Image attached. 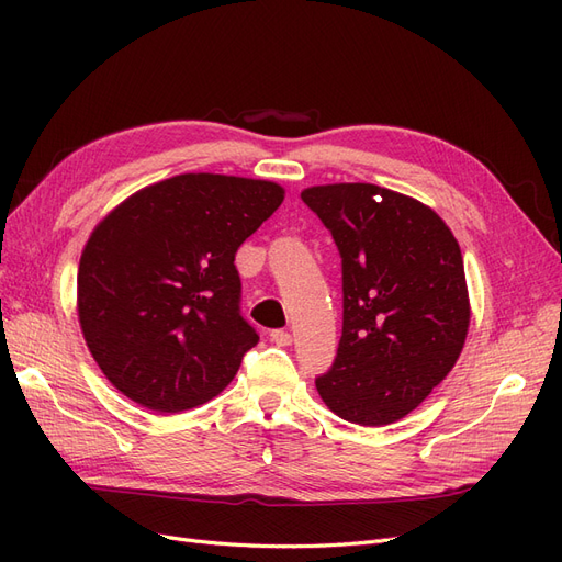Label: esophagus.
Wrapping results in <instances>:
<instances>
[{
  "label": "esophagus",
  "mask_w": 562,
  "mask_h": 562,
  "mask_svg": "<svg viewBox=\"0 0 562 562\" xmlns=\"http://www.w3.org/2000/svg\"><path fill=\"white\" fill-rule=\"evenodd\" d=\"M269 339H271V342H274L277 347H288V345L293 342V335L288 333V330H271V333H269Z\"/></svg>",
  "instance_id": "34e87169"
}]
</instances>
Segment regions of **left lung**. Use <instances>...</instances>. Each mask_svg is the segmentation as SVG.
I'll list each match as a JSON object with an SVG mask.
<instances>
[{"label": "left lung", "instance_id": "1", "mask_svg": "<svg viewBox=\"0 0 562 562\" xmlns=\"http://www.w3.org/2000/svg\"><path fill=\"white\" fill-rule=\"evenodd\" d=\"M302 199L342 255L345 318L316 380L330 411L361 427L411 415L464 349L471 302L462 250L434 209L370 182L314 184Z\"/></svg>", "mask_w": 562, "mask_h": 562}]
</instances>
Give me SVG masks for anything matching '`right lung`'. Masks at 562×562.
Masks as SVG:
<instances>
[{"label":"right lung","instance_id":"add662e5","mask_svg":"<svg viewBox=\"0 0 562 562\" xmlns=\"http://www.w3.org/2000/svg\"><path fill=\"white\" fill-rule=\"evenodd\" d=\"M283 196L271 180L182 173L100 220L81 250L77 316L116 391L173 415L234 380L260 339L239 314L234 255Z\"/></svg>","mask_w":562,"mask_h":562}]
</instances>
